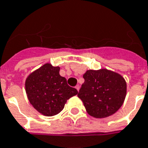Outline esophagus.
Returning <instances> with one entry per match:
<instances>
[{"mask_svg":"<svg viewBox=\"0 0 148 148\" xmlns=\"http://www.w3.org/2000/svg\"><path fill=\"white\" fill-rule=\"evenodd\" d=\"M75 88H76L77 91H79V89H80V85H79V84H77L76 86H75Z\"/></svg>","mask_w":148,"mask_h":148,"instance_id":"1","label":"esophagus"}]
</instances>
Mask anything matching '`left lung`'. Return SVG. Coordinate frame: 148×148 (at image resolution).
I'll return each instance as SVG.
<instances>
[{
    "label": "left lung",
    "instance_id": "obj_1",
    "mask_svg": "<svg viewBox=\"0 0 148 148\" xmlns=\"http://www.w3.org/2000/svg\"><path fill=\"white\" fill-rule=\"evenodd\" d=\"M83 77L84 82L77 96L90 116L108 117L122 106L127 94V83L121 75L106 69L89 70Z\"/></svg>",
    "mask_w": 148,
    "mask_h": 148
}]
</instances>
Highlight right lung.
<instances>
[{
	"instance_id": "add662e5",
	"label": "right lung",
	"mask_w": 148,
	"mask_h": 148,
	"mask_svg": "<svg viewBox=\"0 0 148 148\" xmlns=\"http://www.w3.org/2000/svg\"><path fill=\"white\" fill-rule=\"evenodd\" d=\"M59 66L44 64L25 81V91L30 103L44 116H52L64 109L66 100L78 94L60 75Z\"/></svg>"
}]
</instances>
